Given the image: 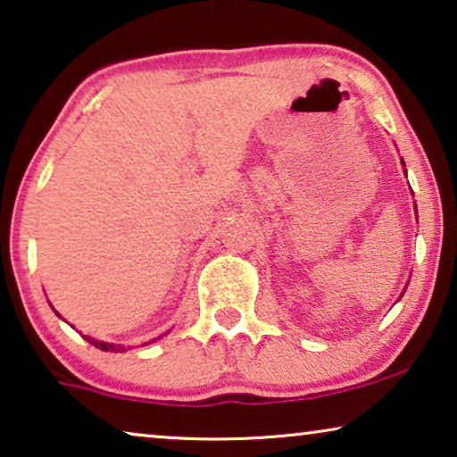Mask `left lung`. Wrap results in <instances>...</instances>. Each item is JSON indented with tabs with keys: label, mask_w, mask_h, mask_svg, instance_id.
<instances>
[{
	"label": "left lung",
	"mask_w": 457,
	"mask_h": 457,
	"mask_svg": "<svg viewBox=\"0 0 457 457\" xmlns=\"http://www.w3.org/2000/svg\"><path fill=\"white\" fill-rule=\"evenodd\" d=\"M402 167H406V164H404V161H402ZM404 173H406V169H404Z\"/></svg>",
	"instance_id": "left-lung-1"
}]
</instances>
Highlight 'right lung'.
I'll return each mask as SVG.
<instances>
[{
	"label": "right lung",
	"mask_w": 457,
	"mask_h": 457,
	"mask_svg": "<svg viewBox=\"0 0 457 457\" xmlns=\"http://www.w3.org/2000/svg\"><path fill=\"white\" fill-rule=\"evenodd\" d=\"M57 315H59V313H57ZM59 317H62V315H59ZM84 338L88 340V342L92 344V346H96V348H101V350H111V353H123V350H125V346H121V344H117V346H115V344H109V342H101V340L88 338V336H84ZM154 340H156V338H154ZM154 340H152V342H154Z\"/></svg>",
	"instance_id": "obj_1"
}]
</instances>
